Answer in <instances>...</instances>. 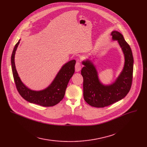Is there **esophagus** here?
<instances>
[{"label":"esophagus","instance_id":"34e87169","mask_svg":"<svg viewBox=\"0 0 147 147\" xmlns=\"http://www.w3.org/2000/svg\"><path fill=\"white\" fill-rule=\"evenodd\" d=\"M81 67H82V65H81V64L79 63V62H77L76 64V65H75V70L76 72H79L80 71L81 69Z\"/></svg>","mask_w":147,"mask_h":147}]
</instances>
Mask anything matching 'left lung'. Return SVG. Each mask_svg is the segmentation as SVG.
<instances>
[{
    "instance_id": "1",
    "label": "left lung",
    "mask_w": 147,
    "mask_h": 147,
    "mask_svg": "<svg viewBox=\"0 0 147 147\" xmlns=\"http://www.w3.org/2000/svg\"><path fill=\"white\" fill-rule=\"evenodd\" d=\"M112 40L117 41L124 55L125 63L122 71L113 83L105 84L99 79L98 72L89 58L82 61L84 67L81 74L83 78L84 99L92 107L102 108L124 98L129 92L132 82L134 57L130 46L117 31L111 33Z\"/></svg>"
}]
</instances>
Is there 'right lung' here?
I'll return each instance as SVG.
<instances>
[{
  "label": "right lung",
  "mask_w": 147,
  "mask_h": 147,
  "mask_svg": "<svg viewBox=\"0 0 147 147\" xmlns=\"http://www.w3.org/2000/svg\"><path fill=\"white\" fill-rule=\"evenodd\" d=\"M20 40L15 45L11 55V66L14 81L20 95L27 101L43 107H52L63 99L67 84L74 73L76 60L67 62L62 66L52 83L40 90L30 89L23 83L17 73L15 64V55Z\"/></svg>",
  "instance_id": "1"
}]
</instances>
